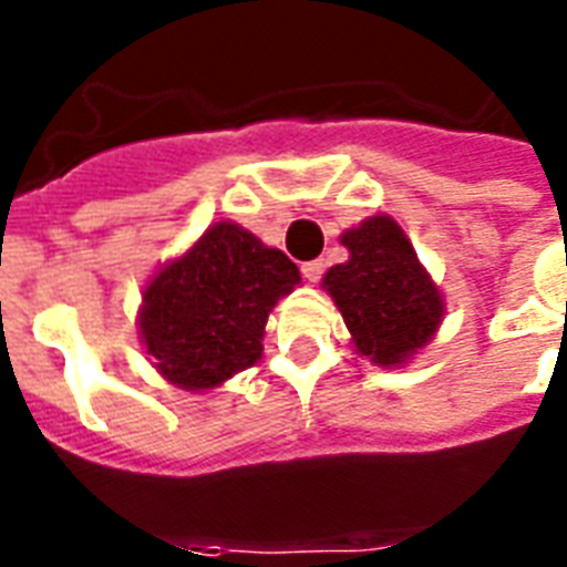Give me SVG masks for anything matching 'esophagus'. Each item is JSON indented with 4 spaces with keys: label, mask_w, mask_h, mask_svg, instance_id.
<instances>
[{
    "label": "esophagus",
    "mask_w": 567,
    "mask_h": 567,
    "mask_svg": "<svg viewBox=\"0 0 567 567\" xmlns=\"http://www.w3.org/2000/svg\"><path fill=\"white\" fill-rule=\"evenodd\" d=\"M302 276H306V282H318L320 276H323V261H306Z\"/></svg>",
    "instance_id": "34e87169"
}]
</instances>
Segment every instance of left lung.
<instances>
[{
    "label": "left lung",
    "mask_w": 567,
    "mask_h": 567,
    "mask_svg": "<svg viewBox=\"0 0 567 567\" xmlns=\"http://www.w3.org/2000/svg\"><path fill=\"white\" fill-rule=\"evenodd\" d=\"M341 244L350 258L329 267L320 285L341 311L355 353L379 368H403L439 332L444 293L388 214L347 229Z\"/></svg>",
    "instance_id": "left-lung-1"
}]
</instances>
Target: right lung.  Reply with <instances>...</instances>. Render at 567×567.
Segmentation results:
<instances>
[{"mask_svg": "<svg viewBox=\"0 0 567 567\" xmlns=\"http://www.w3.org/2000/svg\"><path fill=\"white\" fill-rule=\"evenodd\" d=\"M297 285L282 249L220 220L146 282L137 336L164 382L203 394L261 359L267 318Z\"/></svg>", "mask_w": 567, "mask_h": 567, "instance_id": "1", "label": "right lung"}]
</instances>
